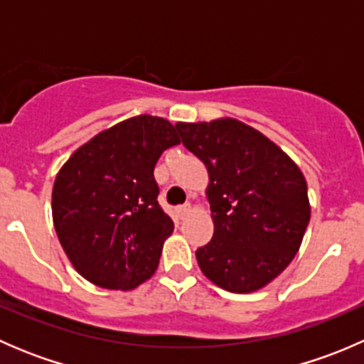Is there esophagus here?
I'll return each instance as SVG.
<instances>
[{"mask_svg":"<svg viewBox=\"0 0 364 364\" xmlns=\"http://www.w3.org/2000/svg\"><path fill=\"white\" fill-rule=\"evenodd\" d=\"M190 211H192V205H190V204L179 205V208H178V215H179V218H185V216L188 215Z\"/></svg>","mask_w":364,"mask_h":364,"instance_id":"34e87169","label":"esophagus"}]
</instances>
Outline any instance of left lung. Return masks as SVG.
<instances>
[{
  "label": "left lung",
  "mask_w": 364,
  "mask_h": 364,
  "mask_svg": "<svg viewBox=\"0 0 364 364\" xmlns=\"http://www.w3.org/2000/svg\"><path fill=\"white\" fill-rule=\"evenodd\" d=\"M176 128L209 176L215 232L196 252L200 271L229 292L266 287L292 262L310 222L303 172L266 135L234 117Z\"/></svg>",
  "instance_id": "1"
}]
</instances>
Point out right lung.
<instances>
[{"instance_id": "right-lung-1", "label": "right lung", "mask_w": 364, "mask_h": 364, "mask_svg": "<svg viewBox=\"0 0 364 364\" xmlns=\"http://www.w3.org/2000/svg\"><path fill=\"white\" fill-rule=\"evenodd\" d=\"M179 142L171 121L141 114L91 137L60 168L54 229L87 282L134 291L155 274L174 223L156 200L153 171L161 153Z\"/></svg>"}]
</instances>
